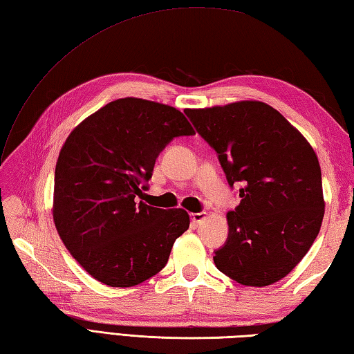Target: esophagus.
I'll list each match as a JSON object with an SVG mask.
<instances>
[{
  "label": "esophagus",
  "mask_w": 354,
  "mask_h": 354,
  "mask_svg": "<svg viewBox=\"0 0 354 354\" xmlns=\"http://www.w3.org/2000/svg\"><path fill=\"white\" fill-rule=\"evenodd\" d=\"M190 217L193 223H201L207 217V213H192Z\"/></svg>",
  "instance_id": "1"
}]
</instances>
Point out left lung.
Here are the masks:
<instances>
[{
	"label": "left lung",
	"mask_w": 354,
	"mask_h": 354,
	"mask_svg": "<svg viewBox=\"0 0 354 354\" xmlns=\"http://www.w3.org/2000/svg\"><path fill=\"white\" fill-rule=\"evenodd\" d=\"M217 155L228 184L242 183L216 268L243 286L274 284L317 239L324 217L318 156L303 133L259 100L184 111Z\"/></svg>",
	"instance_id": "left-lung-1"
}]
</instances>
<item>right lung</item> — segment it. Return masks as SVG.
Segmentation results:
<instances>
[{
	"label": "right lung",
	"mask_w": 354,
	"mask_h": 354,
	"mask_svg": "<svg viewBox=\"0 0 354 354\" xmlns=\"http://www.w3.org/2000/svg\"><path fill=\"white\" fill-rule=\"evenodd\" d=\"M194 129L169 104L124 97L79 123L59 152L53 221L79 265L111 288L156 275L175 240L189 230L183 208L137 202L158 153Z\"/></svg>",
	"instance_id": "add662e5"
}]
</instances>
